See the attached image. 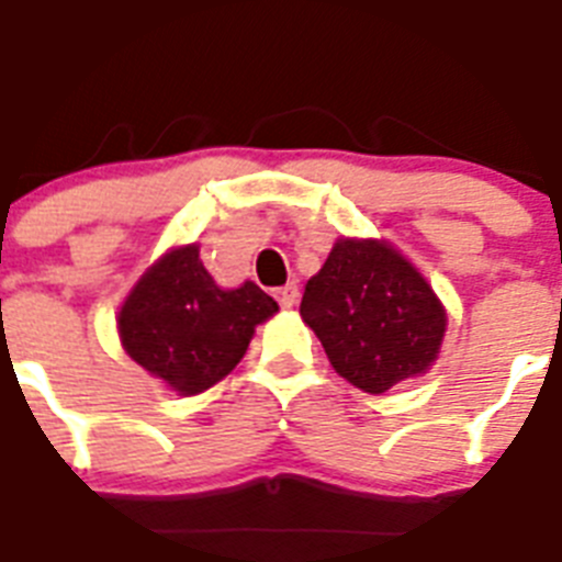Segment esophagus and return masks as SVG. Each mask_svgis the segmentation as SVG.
Returning <instances> with one entry per match:
<instances>
[{"instance_id": "34e87169", "label": "esophagus", "mask_w": 562, "mask_h": 562, "mask_svg": "<svg viewBox=\"0 0 562 562\" xmlns=\"http://www.w3.org/2000/svg\"><path fill=\"white\" fill-rule=\"evenodd\" d=\"M276 299H278V304L284 307V311H290V307H295V304H299V286L295 284L281 286V290H276Z\"/></svg>"}]
</instances>
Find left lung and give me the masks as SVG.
<instances>
[{"label": "left lung", "mask_w": 562, "mask_h": 562, "mask_svg": "<svg viewBox=\"0 0 562 562\" xmlns=\"http://www.w3.org/2000/svg\"><path fill=\"white\" fill-rule=\"evenodd\" d=\"M304 325L330 367L363 393L425 375L446 337V307L393 243L340 237L302 295Z\"/></svg>", "instance_id": "8db88e82"}]
</instances>
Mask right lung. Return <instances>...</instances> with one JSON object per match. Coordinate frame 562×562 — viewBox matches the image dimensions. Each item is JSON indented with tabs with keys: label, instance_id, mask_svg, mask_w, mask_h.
Listing matches in <instances>:
<instances>
[{
	"label": "right lung",
	"instance_id": "1",
	"mask_svg": "<svg viewBox=\"0 0 562 562\" xmlns=\"http://www.w3.org/2000/svg\"><path fill=\"white\" fill-rule=\"evenodd\" d=\"M278 302L255 281L220 286L199 258V243L172 246L125 295L116 330L125 355L178 395L220 384L243 360L255 328Z\"/></svg>",
	"mask_w": 562,
	"mask_h": 562
}]
</instances>
